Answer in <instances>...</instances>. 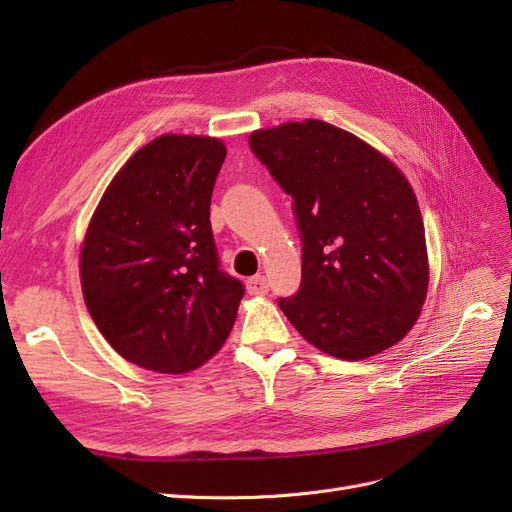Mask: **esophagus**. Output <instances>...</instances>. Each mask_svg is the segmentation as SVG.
Returning <instances> with one entry per match:
<instances>
[{
	"instance_id": "esophagus-1",
	"label": "esophagus",
	"mask_w": 512,
	"mask_h": 512,
	"mask_svg": "<svg viewBox=\"0 0 512 512\" xmlns=\"http://www.w3.org/2000/svg\"><path fill=\"white\" fill-rule=\"evenodd\" d=\"M246 291L251 295H266L268 293V278L266 276H253L246 280Z\"/></svg>"
}]
</instances>
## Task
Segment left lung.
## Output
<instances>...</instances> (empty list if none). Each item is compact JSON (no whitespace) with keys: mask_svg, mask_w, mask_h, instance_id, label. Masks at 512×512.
<instances>
[{"mask_svg":"<svg viewBox=\"0 0 512 512\" xmlns=\"http://www.w3.org/2000/svg\"><path fill=\"white\" fill-rule=\"evenodd\" d=\"M249 145L295 200L301 287L278 301L291 325L342 361L399 344L420 318L430 280L420 204L401 168L312 118L253 130Z\"/></svg>","mask_w":512,"mask_h":512,"instance_id":"left-lung-1","label":"left lung"}]
</instances>
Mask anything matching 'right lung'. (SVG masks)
I'll list each match as a JSON object with an SVG mask.
<instances>
[{
  "instance_id": "add662e5",
  "label": "right lung",
  "mask_w": 512,
  "mask_h": 512,
  "mask_svg": "<svg viewBox=\"0 0 512 512\" xmlns=\"http://www.w3.org/2000/svg\"><path fill=\"white\" fill-rule=\"evenodd\" d=\"M225 143L160 135L103 192L80 249L86 308L109 346L156 373H189L230 335L242 282L219 270L211 196Z\"/></svg>"
}]
</instances>
